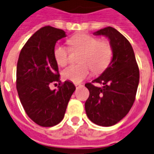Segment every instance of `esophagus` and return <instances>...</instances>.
<instances>
[{"label": "esophagus", "mask_w": 154, "mask_h": 154, "mask_svg": "<svg viewBox=\"0 0 154 154\" xmlns=\"http://www.w3.org/2000/svg\"><path fill=\"white\" fill-rule=\"evenodd\" d=\"M75 85L76 86V88H79V87H82V86H83L81 84H78V83L75 84Z\"/></svg>", "instance_id": "obj_1"}]
</instances>
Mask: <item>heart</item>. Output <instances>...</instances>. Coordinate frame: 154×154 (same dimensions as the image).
I'll list each match as a JSON object with an SVG mask.
<instances>
[{
    "instance_id": "heart-1",
    "label": "heart",
    "mask_w": 154,
    "mask_h": 154,
    "mask_svg": "<svg viewBox=\"0 0 154 154\" xmlns=\"http://www.w3.org/2000/svg\"><path fill=\"white\" fill-rule=\"evenodd\" d=\"M71 50L79 51V65H71L63 70L62 75L65 79L74 83H80L91 74V69L95 73H101L110 64L113 49L107 41H99L98 38L87 34H79L69 41ZM69 51L61 44L56 45L53 50L54 59L57 65L63 67L69 62Z\"/></svg>"
}]
</instances>
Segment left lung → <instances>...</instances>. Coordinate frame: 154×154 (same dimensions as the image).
Wrapping results in <instances>:
<instances>
[{"label":"left lung","mask_w":154,"mask_h":154,"mask_svg":"<svg viewBox=\"0 0 154 154\" xmlns=\"http://www.w3.org/2000/svg\"><path fill=\"white\" fill-rule=\"evenodd\" d=\"M107 37L113 49L110 64L93 83H86L90 96L85 103L87 117L101 126H112L122 119L135 102L139 69L131 43L119 32L107 27L94 33Z\"/></svg>","instance_id":"1"}]
</instances>
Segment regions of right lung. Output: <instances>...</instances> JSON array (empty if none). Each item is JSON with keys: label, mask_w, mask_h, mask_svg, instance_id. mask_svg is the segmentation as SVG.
<instances>
[{"label": "right lung", "mask_w": 154, "mask_h": 154, "mask_svg": "<svg viewBox=\"0 0 154 154\" xmlns=\"http://www.w3.org/2000/svg\"><path fill=\"white\" fill-rule=\"evenodd\" d=\"M63 30L45 26L36 31L22 48L17 64V91L28 116L43 127L54 126L64 117L75 85L66 80L58 90L50 84L59 81L53 50Z\"/></svg>", "instance_id": "1"}]
</instances>
